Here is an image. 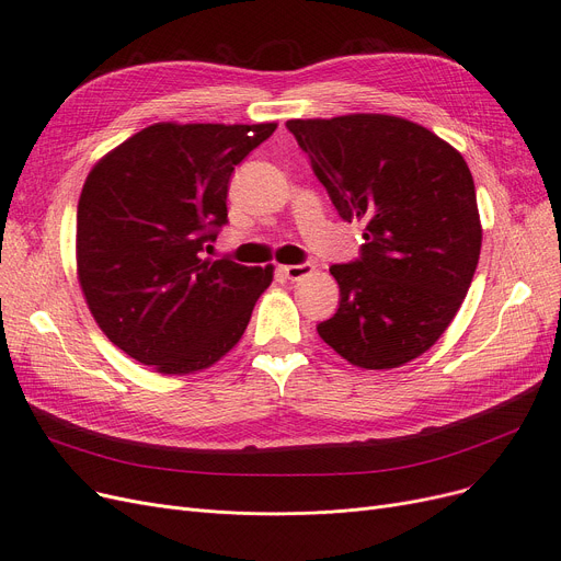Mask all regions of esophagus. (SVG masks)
Returning <instances> with one entry per match:
<instances>
[{"instance_id": "1", "label": "esophagus", "mask_w": 561, "mask_h": 561, "mask_svg": "<svg viewBox=\"0 0 561 561\" xmlns=\"http://www.w3.org/2000/svg\"><path fill=\"white\" fill-rule=\"evenodd\" d=\"M280 272L289 278V280H301L306 276H310L314 272V266L310 262H301V264H283Z\"/></svg>"}]
</instances>
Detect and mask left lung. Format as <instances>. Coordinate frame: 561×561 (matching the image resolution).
Masks as SVG:
<instances>
[{
  "mask_svg": "<svg viewBox=\"0 0 561 561\" xmlns=\"http://www.w3.org/2000/svg\"><path fill=\"white\" fill-rule=\"evenodd\" d=\"M344 221H363L360 257L333 264L337 312L319 337L365 369L422 356L472 283L482 224L459 150L399 116L287 121Z\"/></svg>",
  "mask_w": 561,
  "mask_h": 561,
  "instance_id": "left-lung-1",
  "label": "left lung"
}]
</instances>
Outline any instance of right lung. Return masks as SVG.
<instances>
[{
  "label": "right lung",
  "instance_id": "add662e5",
  "mask_svg": "<svg viewBox=\"0 0 561 561\" xmlns=\"http://www.w3.org/2000/svg\"><path fill=\"white\" fill-rule=\"evenodd\" d=\"M276 123H154L106 152L77 205V278L118 350L192 375L244 335L274 266L203 257L228 221L234 167Z\"/></svg>",
  "mask_w": 561,
  "mask_h": 561
}]
</instances>
